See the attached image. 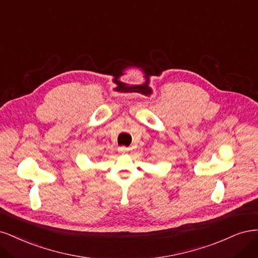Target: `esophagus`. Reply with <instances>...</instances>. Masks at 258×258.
<instances>
[{"mask_svg": "<svg viewBox=\"0 0 258 258\" xmlns=\"http://www.w3.org/2000/svg\"><path fill=\"white\" fill-rule=\"evenodd\" d=\"M128 150H130V148H127V147H119V149H118V151L121 153H126V152H128Z\"/></svg>", "mask_w": 258, "mask_h": 258, "instance_id": "1", "label": "esophagus"}]
</instances>
